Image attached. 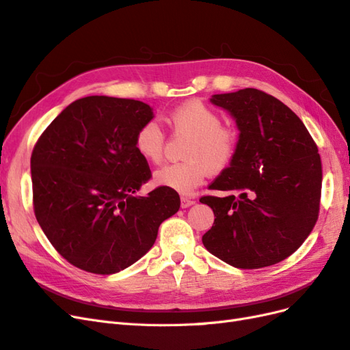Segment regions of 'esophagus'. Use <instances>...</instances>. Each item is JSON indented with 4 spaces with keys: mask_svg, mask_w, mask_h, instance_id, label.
I'll return each mask as SVG.
<instances>
[{
    "mask_svg": "<svg viewBox=\"0 0 350 350\" xmlns=\"http://www.w3.org/2000/svg\"><path fill=\"white\" fill-rule=\"evenodd\" d=\"M193 204H196V200L193 197H187V196L181 197V207L183 208H187V207L193 206Z\"/></svg>",
    "mask_w": 350,
    "mask_h": 350,
    "instance_id": "34e87169",
    "label": "esophagus"
}]
</instances>
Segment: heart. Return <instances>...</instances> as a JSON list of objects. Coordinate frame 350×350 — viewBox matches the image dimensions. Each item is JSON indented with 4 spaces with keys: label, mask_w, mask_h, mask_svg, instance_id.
Here are the masks:
<instances>
[{
    "label": "heart",
    "mask_w": 350,
    "mask_h": 350,
    "mask_svg": "<svg viewBox=\"0 0 350 350\" xmlns=\"http://www.w3.org/2000/svg\"><path fill=\"white\" fill-rule=\"evenodd\" d=\"M166 122L179 135H187L181 162L167 163L154 172V183L181 194H191L208 172H221L234 161L239 135L232 125L221 124L220 113L207 103L193 100L172 109ZM134 147L147 162L163 157L165 134L156 122L143 124L135 133Z\"/></svg>",
    "instance_id": "1"
}]
</instances>
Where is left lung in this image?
Masks as SVG:
<instances>
[{"label":"left lung","instance_id":"8db88e82","mask_svg":"<svg viewBox=\"0 0 350 350\" xmlns=\"http://www.w3.org/2000/svg\"><path fill=\"white\" fill-rule=\"evenodd\" d=\"M239 130L232 163L208 185L229 196H204L215 224L203 235L208 252L237 269H261L288 258L319 219L321 159L304 122L266 92L213 94Z\"/></svg>","mask_w":350,"mask_h":350}]
</instances>
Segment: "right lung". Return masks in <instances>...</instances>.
Wrapping results in <instances>:
<instances>
[{"instance_id":"right-lung-1","label":"right lung","mask_w":350,"mask_h":350,"mask_svg":"<svg viewBox=\"0 0 350 350\" xmlns=\"http://www.w3.org/2000/svg\"><path fill=\"white\" fill-rule=\"evenodd\" d=\"M152 118L144 102L88 96L70 103L36 142L30 157L35 216L72 266L94 274L126 269L179 210L171 188L137 194L152 172L134 137Z\"/></svg>"}]
</instances>
